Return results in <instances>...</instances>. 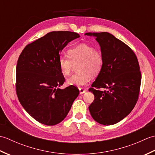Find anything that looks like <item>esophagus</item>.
Segmentation results:
<instances>
[{"mask_svg": "<svg viewBox=\"0 0 155 155\" xmlns=\"http://www.w3.org/2000/svg\"><path fill=\"white\" fill-rule=\"evenodd\" d=\"M79 91H80V94H83L85 93V92H87V90L83 89V88H79Z\"/></svg>", "mask_w": 155, "mask_h": 155, "instance_id": "34e87169", "label": "esophagus"}]
</instances>
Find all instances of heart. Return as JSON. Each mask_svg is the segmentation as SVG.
<instances>
[{
  "label": "heart",
  "mask_w": 155,
  "mask_h": 155,
  "mask_svg": "<svg viewBox=\"0 0 155 155\" xmlns=\"http://www.w3.org/2000/svg\"><path fill=\"white\" fill-rule=\"evenodd\" d=\"M68 56L61 55L58 63L62 74L68 76L71 74L74 64H78L77 71L67 79V83L72 86L81 87L87 85L91 77H96L101 73L104 64L102 52L94 48L87 43H81L68 49Z\"/></svg>",
  "instance_id": "b5f03b06"
}]
</instances>
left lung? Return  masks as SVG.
Here are the masks:
<instances>
[{"label":"left lung","mask_w":155,"mask_h":155,"mask_svg":"<svg viewBox=\"0 0 155 155\" xmlns=\"http://www.w3.org/2000/svg\"><path fill=\"white\" fill-rule=\"evenodd\" d=\"M96 37L104 58L101 73L88 91L94 95L88 107L92 117L104 125L116 124L134 108L139 98L141 72L136 54L108 32H87ZM106 88L104 91L99 88Z\"/></svg>","instance_id":"left-lung-1"}]
</instances>
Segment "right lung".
Segmentation results:
<instances>
[{"instance_id":"add662e5","label":"right lung","mask_w":155,"mask_h":155,"mask_svg":"<svg viewBox=\"0 0 155 155\" xmlns=\"http://www.w3.org/2000/svg\"><path fill=\"white\" fill-rule=\"evenodd\" d=\"M80 37L70 31H53L27 45L16 68V91L25 110L39 123L52 126L67 117L79 91L65 79L59 68L60 53L69 42Z\"/></svg>"}]
</instances>
